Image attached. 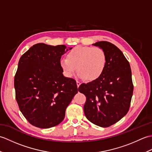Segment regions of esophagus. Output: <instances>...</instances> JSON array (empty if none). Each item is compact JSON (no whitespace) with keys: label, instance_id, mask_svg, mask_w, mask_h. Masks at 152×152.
Masks as SVG:
<instances>
[{"label":"esophagus","instance_id":"34e87169","mask_svg":"<svg viewBox=\"0 0 152 152\" xmlns=\"http://www.w3.org/2000/svg\"><path fill=\"white\" fill-rule=\"evenodd\" d=\"M76 84H77V87L79 88V86L81 84V83H80L79 81H76Z\"/></svg>","mask_w":152,"mask_h":152}]
</instances>
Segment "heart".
<instances>
[{
    "label": "heart",
    "mask_w": 152,
    "mask_h": 152,
    "mask_svg": "<svg viewBox=\"0 0 152 152\" xmlns=\"http://www.w3.org/2000/svg\"><path fill=\"white\" fill-rule=\"evenodd\" d=\"M106 63V54L101 48L78 46L70 50L67 59H61L59 64L68 78L72 77L78 70L80 78L94 81L102 76Z\"/></svg>",
    "instance_id": "b5f03b06"
}]
</instances>
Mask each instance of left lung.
Listing matches in <instances>:
<instances>
[{"mask_svg":"<svg viewBox=\"0 0 152 152\" xmlns=\"http://www.w3.org/2000/svg\"><path fill=\"white\" fill-rule=\"evenodd\" d=\"M93 46L105 51L107 63L97 80L80 86L78 91L86 96L83 110L93 124L108 127L127 114L133 92L129 63L114 44L106 41Z\"/></svg>","mask_w":152,"mask_h":152,"instance_id":"obj_1","label":"left lung"}]
</instances>
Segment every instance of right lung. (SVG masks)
Here are the masks:
<instances>
[{
    "label": "right lung",
    "instance_id": "1",
    "mask_svg": "<svg viewBox=\"0 0 152 152\" xmlns=\"http://www.w3.org/2000/svg\"><path fill=\"white\" fill-rule=\"evenodd\" d=\"M65 45L38 43L19 59L14 78L15 99L24 117L35 127L47 129L62 121L78 88L76 80L63 74Z\"/></svg>",
    "mask_w": 152,
    "mask_h": 152
}]
</instances>
